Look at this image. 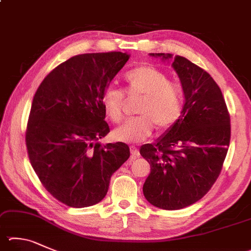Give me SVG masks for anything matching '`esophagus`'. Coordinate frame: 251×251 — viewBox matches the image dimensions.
Instances as JSON below:
<instances>
[{
    "instance_id": "obj_1",
    "label": "esophagus",
    "mask_w": 251,
    "mask_h": 251,
    "mask_svg": "<svg viewBox=\"0 0 251 251\" xmlns=\"http://www.w3.org/2000/svg\"><path fill=\"white\" fill-rule=\"evenodd\" d=\"M130 153L133 158H138L139 157V150L135 147V146H131L130 147Z\"/></svg>"
}]
</instances>
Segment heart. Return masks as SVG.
Listing matches in <instances>:
<instances>
[{
    "label": "heart",
    "instance_id": "1",
    "mask_svg": "<svg viewBox=\"0 0 251 251\" xmlns=\"http://www.w3.org/2000/svg\"><path fill=\"white\" fill-rule=\"evenodd\" d=\"M128 94L141 95L137 112L141 114L125 122L113 130V138L125 143H140L159 130L170 128L180 120L184 108V95L181 86L169 81V76L152 66H140L124 76ZM102 106L114 123L123 118L124 93L108 86L102 94Z\"/></svg>",
    "mask_w": 251,
    "mask_h": 251
}]
</instances>
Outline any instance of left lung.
Segmentation results:
<instances>
[{
    "mask_svg": "<svg viewBox=\"0 0 251 251\" xmlns=\"http://www.w3.org/2000/svg\"><path fill=\"white\" fill-rule=\"evenodd\" d=\"M149 54L172 59L185 98L180 120L139 151L151 169L143 186L146 200L173 211L198 202L215 183L229 147L230 117L220 86L202 68L181 56Z\"/></svg>",
    "mask_w": 251,
    "mask_h": 251,
    "instance_id": "1",
    "label": "left lung"
}]
</instances>
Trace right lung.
Returning <instances> with one entry per match:
<instances>
[{"instance_id": "right-lung-1", "label": "right lung", "mask_w": 251, "mask_h": 251, "mask_svg": "<svg viewBox=\"0 0 251 251\" xmlns=\"http://www.w3.org/2000/svg\"><path fill=\"white\" fill-rule=\"evenodd\" d=\"M129 57L78 54L54 68L36 91L26 130L28 157L45 189L68 206L101 202L112 175L129 158L126 144L100 143L110 131L102 94Z\"/></svg>"}]
</instances>
